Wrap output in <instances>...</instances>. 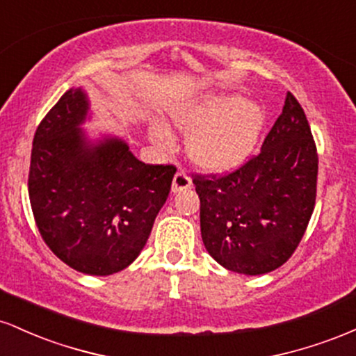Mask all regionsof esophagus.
<instances>
[{
    "label": "esophagus",
    "mask_w": 356,
    "mask_h": 356,
    "mask_svg": "<svg viewBox=\"0 0 356 356\" xmlns=\"http://www.w3.org/2000/svg\"><path fill=\"white\" fill-rule=\"evenodd\" d=\"M191 187H192V181L189 175L184 172V170H177L172 181V192H181V191L191 189Z\"/></svg>",
    "instance_id": "obj_1"
}]
</instances>
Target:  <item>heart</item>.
<instances>
[{
    "label": "heart",
    "mask_w": 356,
    "mask_h": 356,
    "mask_svg": "<svg viewBox=\"0 0 356 356\" xmlns=\"http://www.w3.org/2000/svg\"><path fill=\"white\" fill-rule=\"evenodd\" d=\"M186 134L187 154L195 165L209 172H227L243 165L254 152L266 124L264 110L239 93L212 92L172 117ZM150 137L167 147L172 134L162 124L150 127Z\"/></svg>",
    "instance_id": "heart-1"
}]
</instances>
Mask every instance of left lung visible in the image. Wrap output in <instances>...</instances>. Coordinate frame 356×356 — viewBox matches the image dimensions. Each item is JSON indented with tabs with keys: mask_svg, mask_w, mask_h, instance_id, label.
<instances>
[{
	"mask_svg": "<svg viewBox=\"0 0 356 356\" xmlns=\"http://www.w3.org/2000/svg\"><path fill=\"white\" fill-rule=\"evenodd\" d=\"M318 154L312 129L288 92L261 152L226 175H194L207 252L229 271L264 275L283 266L314 209Z\"/></svg>",
	"mask_w": 356,
	"mask_h": 356,
	"instance_id": "obj_1",
	"label": "left lung"
}]
</instances>
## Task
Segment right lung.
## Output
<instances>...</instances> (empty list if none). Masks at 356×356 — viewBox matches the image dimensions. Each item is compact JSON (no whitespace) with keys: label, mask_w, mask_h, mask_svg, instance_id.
Segmentation results:
<instances>
[{"label":"right lung","mask_w":356,"mask_h":356,"mask_svg":"<svg viewBox=\"0 0 356 356\" xmlns=\"http://www.w3.org/2000/svg\"><path fill=\"white\" fill-rule=\"evenodd\" d=\"M87 93L70 88L44 115L28 194L40 234L65 264L108 276L132 264L167 201L175 167L144 164L118 137L92 142Z\"/></svg>","instance_id":"1"}]
</instances>
